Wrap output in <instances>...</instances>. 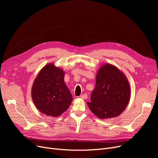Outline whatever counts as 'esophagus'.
Segmentation results:
<instances>
[{
	"label": "esophagus",
	"mask_w": 158,
	"mask_h": 158,
	"mask_svg": "<svg viewBox=\"0 0 158 158\" xmlns=\"http://www.w3.org/2000/svg\"><path fill=\"white\" fill-rule=\"evenodd\" d=\"M80 97L82 99H86L88 98V95L86 94H82L80 95Z\"/></svg>",
	"instance_id": "1"
}]
</instances>
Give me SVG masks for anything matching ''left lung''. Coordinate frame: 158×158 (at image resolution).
I'll use <instances>...</instances> for the list:
<instances>
[{
  "label": "left lung",
  "instance_id": "8db88e82",
  "mask_svg": "<svg viewBox=\"0 0 158 158\" xmlns=\"http://www.w3.org/2000/svg\"><path fill=\"white\" fill-rule=\"evenodd\" d=\"M129 97L130 86L126 77L115 66L106 64L97 72L91 102L87 104L98 118H108L122 113Z\"/></svg>",
  "mask_w": 158,
  "mask_h": 158
}]
</instances>
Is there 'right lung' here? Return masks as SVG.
Masks as SVG:
<instances>
[{"mask_svg": "<svg viewBox=\"0 0 158 158\" xmlns=\"http://www.w3.org/2000/svg\"><path fill=\"white\" fill-rule=\"evenodd\" d=\"M63 71L48 64L36 78L32 88V98L36 107L44 114L58 117L69 108L72 95L64 82Z\"/></svg>", "mask_w": 158, "mask_h": 158, "instance_id": "obj_1", "label": "right lung"}]
</instances>
